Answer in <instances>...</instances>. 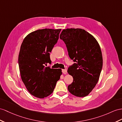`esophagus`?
I'll return each instance as SVG.
<instances>
[{"label": "esophagus", "instance_id": "esophagus-1", "mask_svg": "<svg viewBox=\"0 0 122 122\" xmlns=\"http://www.w3.org/2000/svg\"><path fill=\"white\" fill-rule=\"evenodd\" d=\"M62 73H63L64 74H66L67 73V70L66 69H63L62 70Z\"/></svg>", "mask_w": 122, "mask_h": 122}]
</instances>
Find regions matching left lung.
Returning a JSON list of instances; mask_svg holds the SVG:
<instances>
[{
  "label": "left lung",
  "mask_w": 122,
  "mask_h": 122,
  "mask_svg": "<svg viewBox=\"0 0 122 122\" xmlns=\"http://www.w3.org/2000/svg\"><path fill=\"white\" fill-rule=\"evenodd\" d=\"M60 38L66 44L70 58L75 62L68 68V73L73 77L68 91L77 97H85L99 80L102 67L101 47L95 37L82 29H64Z\"/></svg>",
  "instance_id": "left-lung-1"
}]
</instances>
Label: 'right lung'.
Masks as SVG:
<instances>
[{
    "label": "right lung",
    "mask_w": 122,
    "mask_h": 122,
    "mask_svg": "<svg viewBox=\"0 0 122 122\" xmlns=\"http://www.w3.org/2000/svg\"><path fill=\"white\" fill-rule=\"evenodd\" d=\"M61 29H43L31 32L20 46L18 65L21 78L28 92L43 98L54 91L62 70L46 67L51 64L50 52L59 39Z\"/></svg>",
    "instance_id": "right-lung-1"
}]
</instances>
